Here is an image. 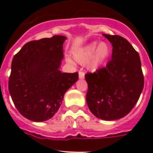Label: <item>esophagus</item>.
<instances>
[{
    "label": "esophagus",
    "instance_id": "34e87169",
    "mask_svg": "<svg viewBox=\"0 0 153 153\" xmlns=\"http://www.w3.org/2000/svg\"><path fill=\"white\" fill-rule=\"evenodd\" d=\"M79 79H83L84 76H85V74H84L83 71H79Z\"/></svg>",
    "mask_w": 153,
    "mask_h": 153
}]
</instances>
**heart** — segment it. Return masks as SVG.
<instances>
[{"instance_id":"b5f03b06","label":"heart","mask_w":153,"mask_h":153,"mask_svg":"<svg viewBox=\"0 0 153 153\" xmlns=\"http://www.w3.org/2000/svg\"><path fill=\"white\" fill-rule=\"evenodd\" d=\"M110 53L109 45L106 43H101L98 45L97 42L89 44L86 48L77 51L74 54V59L77 62L83 64L91 59L90 67L91 69H96L104 60H105Z\"/></svg>"}]
</instances>
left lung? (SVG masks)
Instances as JSON below:
<instances>
[{"mask_svg":"<svg viewBox=\"0 0 153 153\" xmlns=\"http://www.w3.org/2000/svg\"><path fill=\"white\" fill-rule=\"evenodd\" d=\"M113 46L112 58L96 72L85 74L86 102L98 118L113 121L126 116L137 104L144 88L139 54L126 39L103 34Z\"/></svg>","mask_w":153,"mask_h":153,"instance_id":"obj_1","label":"left lung"}]
</instances>
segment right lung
<instances>
[{"instance_id": "1", "label": "right lung", "mask_w": 153, "mask_h": 153, "mask_svg": "<svg viewBox=\"0 0 153 153\" xmlns=\"http://www.w3.org/2000/svg\"><path fill=\"white\" fill-rule=\"evenodd\" d=\"M66 37L54 36L25 44L13 59L8 91L16 108L30 121L51 118L66 91L79 73H62V44Z\"/></svg>"}]
</instances>
